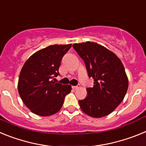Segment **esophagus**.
I'll list each match as a JSON object with an SVG mask.
<instances>
[{"label": "esophagus", "mask_w": 146, "mask_h": 146, "mask_svg": "<svg viewBox=\"0 0 146 146\" xmlns=\"http://www.w3.org/2000/svg\"><path fill=\"white\" fill-rule=\"evenodd\" d=\"M80 87V85H78V86H72V88L74 89V90H76V89H77L78 88Z\"/></svg>", "instance_id": "34e87169"}]
</instances>
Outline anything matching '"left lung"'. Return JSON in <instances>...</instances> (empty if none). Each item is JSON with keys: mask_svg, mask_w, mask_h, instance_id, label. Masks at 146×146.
<instances>
[{"mask_svg": "<svg viewBox=\"0 0 146 146\" xmlns=\"http://www.w3.org/2000/svg\"><path fill=\"white\" fill-rule=\"evenodd\" d=\"M84 60L94 87L88 88V96L79 100L86 114L94 118L106 116L123 101L128 89V77L122 62L115 54L95 42L72 45Z\"/></svg>", "mask_w": 146, "mask_h": 146, "instance_id": "1", "label": "left lung"}]
</instances>
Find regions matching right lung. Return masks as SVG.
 Masks as SVG:
<instances>
[{"mask_svg": "<svg viewBox=\"0 0 146 146\" xmlns=\"http://www.w3.org/2000/svg\"><path fill=\"white\" fill-rule=\"evenodd\" d=\"M71 47V44L50 45L33 54L23 65L18 92L25 106L34 114L50 116L58 113L66 95L71 92L70 85L52 80L59 75L62 58Z\"/></svg>", "mask_w": 146, "mask_h": 146, "instance_id": "1", "label": "right lung"}]
</instances>
